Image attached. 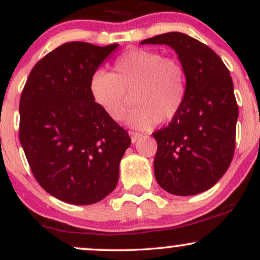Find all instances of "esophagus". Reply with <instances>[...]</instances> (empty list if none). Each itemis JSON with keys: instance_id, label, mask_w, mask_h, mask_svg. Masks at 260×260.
Instances as JSON below:
<instances>
[{"instance_id": "1", "label": "esophagus", "mask_w": 260, "mask_h": 260, "mask_svg": "<svg viewBox=\"0 0 260 260\" xmlns=\"http://www.w3.org/2000/svg\"><path fill=\"white\" fill-rule=\"evenodd\" d=\"M129 136H131V139H132V143H136L137 140L139 139L140 134H139V133H137V132H132V131H131V132H129Z\"/></svg>"}]
</instances>
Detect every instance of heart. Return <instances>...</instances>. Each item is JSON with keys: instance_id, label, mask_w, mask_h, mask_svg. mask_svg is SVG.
I'll list each match as a JSON object with an SVG mask.
<instances>
[{"instance_id": "1", "label": "heart", "mask_w": 260, "mask_h": 260, "mask_svg": "<svg viewBox=\"0 0 260 260\" xmlns=\"http://www.w3.org/2000/svg\"><path fill=\"white\" fill-rule=\"evenodd\" d=\"M89 90L94 103L112 121H121L133 94L136 107L127 116L128 126L149 129L172 121L186 100L184 68L176 58L147 49L127 50L113 63V73H92Z\"/></svg>"}]
</instances>
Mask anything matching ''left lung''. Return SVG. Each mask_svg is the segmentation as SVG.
Returning a JSON list of instances; mask_svg holds the SVG:
<instances>
[{
  "mask_svg": "<svg viewBox=\"0 0 260 260\" xmlns=\"http://www.w3.org/2000/svg\"><path fill=\"white\" fill-rule=\"evenodd\" d=\"M140 44L175 50L187 82L180 113L153 133L155 178L174 196L199 194L222 177L234 156L238 106L232 78L210 47L183 32H166Z\"/></svg>",
  "mask_w": 260,
  "mask_h": 260,
  "instance_id": "8db88e82",
  "label": "left lung"
}]
</instances>
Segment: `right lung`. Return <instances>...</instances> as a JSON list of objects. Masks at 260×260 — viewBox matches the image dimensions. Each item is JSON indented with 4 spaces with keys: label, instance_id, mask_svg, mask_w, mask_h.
I'll use <instances>...</instances> for the list:
<instances>
[{
    "label": "right lung",
    "instance_id": "add662e5",
    "mask_svg": "<svg viewBox=\"0 0 260 260\" xmlns=\"http://www.w3.org/2000/svg\"><path fill=\"white\" fill-rule=\"evenodd\" d=\"M118 47L66 43L38 62L20 96L19 140L32 175L59 201L89 205L116 188L127 131L92 100V73Z\"/></svg>",
    "mask_w": 260,
    "mask_h": 260
}]
</instances>
